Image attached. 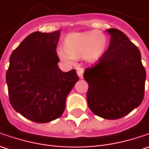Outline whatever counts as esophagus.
Masks as SVG:
<instances>
[{
	"label": "esophagus",
	"mask_w": 149,
	"mask_h": 149,
	"mask_svg": "<svg viewBox=\"0 0 149 149\" xmlns=\"http://www.w3.org/2000/svg\"><path fill=\"white\" fill-rule=\"evenodd\" d=\"M84 69L83 68H77V74L79 79H83Z\"/></svg>",
	"instance_id": "1"
}]
</instances>
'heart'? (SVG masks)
Masks as SVG:
<instances>
[{
    "mask_svg": "<svg viewBox=\"0 0 149 149\" xmlns=\"http://www.w3.org/2000/svg\"><path fill=\"white\" fill-rule=\"evenodd\" d=\"M107 44V36L100 31L73 32L66 36L64 48H59L57 54L67 65H73L75 58L83 56L89 62H96L104 54Z\"/></svg>",
    "mask_w": 149,
    "mask_h": 149,
    "instance_id": "obj_1",
    "label": "heart"
}]
</instances>
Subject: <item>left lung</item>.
Segmentation results:
<instances>
[{"mask_svg":"<svg viewBox=\"0 0 149 149\" xmlns=\"http://www.w3.org/2000/svg\"><path fill=\"white\" fill-rule=\"evenodd\" d=\"M111 36L109 48L94 67L85 70L89 84L87 102L95 115L118 119L139 107L143 100L146 71L139 49L118 29L106 30Z\"/></svg>","mask_w":149,"mask_h":149,"instance_id":"8db88e82","label":"left lung"}]
</instances>
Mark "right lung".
Masks as SVG:
<instances>
[{"mask_svg": "<svg viewBox=\"0 0 149 149\" xmlns=\"http://www.w3.org/2000/svg\"><path fill=\"white\" fill-rule=\"evenodd\" d=\"M60 31L29 35L12 52L6 72L10 104L36 123H47L65 111L67 95L79 80L76 70H60L56 47Z\"/></svg>", "mask_w": 149, "mask_h": 149, "instance_id": "add662e5", "label": "right lung"}]
</instances>
